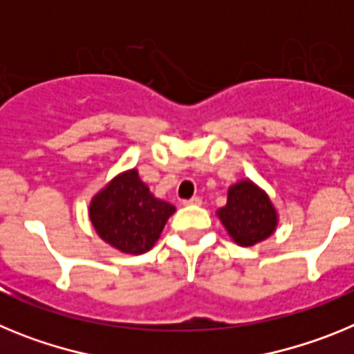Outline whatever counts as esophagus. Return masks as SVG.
Here are the masks:
<instances>
[{"label": "esophagus", "mask_w": 354, "mask_h": 354, "mask_svg": "<svg viewBox=\"0 0 354 354\" xmlns=\"http://www.w3.org/2000/svg\"><path fill=\"white\" fill-rule=\"evenodd\" d=\"M200 204H202V198H200V196H193V198L184 202V205H200Z\"/></svg>", "instance_id": "34e87169"}]
</instances>
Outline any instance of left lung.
I'll return each mask as SVG.
<instances>
[{
	"instance_id": "8db88e82",
	"label": "left lung",
	"mask_w": 354,
	"mask_h": 354,
	"mask_svg": "<svg viewBox=\"0 0 354 354\" xmlns=\"http://www.w3.org/2000/svg\"><path fill=\"white\" fill-rule=\"evenodd\" d=\"M227 234L239 246H255L274 234L278 211L270 195L250 179L228 187L227 205L216 211Z\"/></svg>"
}]
</instances>
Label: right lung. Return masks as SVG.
Segmentation results:
<instances>
[{
    "label": "right lung",
    "instance_id": "1",
    "mask_svg": "<svg viewBox=\"0 0 354 354\" xmlns=\"http://www.w3.org/2000/svg\"><path fill=\"white\" fill-rule=\"evenodd\" d=\"M174 212V205L150 192L136 168L115 175L92 196L88 207L97 236L129 255L149 252Z\"/></svg>",
    "mask_w": 354,
    "mask_h": 354
}]
</instances>
